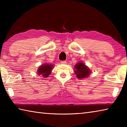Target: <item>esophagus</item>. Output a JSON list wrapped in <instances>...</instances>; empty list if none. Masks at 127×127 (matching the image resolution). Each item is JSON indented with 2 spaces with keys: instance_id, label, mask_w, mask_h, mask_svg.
Returning <instances> with one entry per match:
<instances>
[{
  "instance_id": "obj_1",
  "label": "esophagus",
  "mask_w": 127,
  "mask_h": 127,
  "mask_svg": "<svg viewBox=\"0 0 127 127\" xmlns=\"http://www.w3.org/2000/svg\"><path fill=\"white\" fill-rule=\"evenodd\" d=\"M61 63L62 64H66V61H61Z\"/></svg>"
}]
</instances>
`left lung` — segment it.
Returning <instances> with one entry per match:
<instances>
[{
  "mask_svg": "<svg viewBox=\"0 0 127 127\" xmlns=\"http://www.w3.org/2000/svg\"><path fill=\"white\" fill-rule=\"evenodd\" d=\"M74 73L78 79H85L89 77L91 70L83 62H78L74 66Z\"/></svg>",
  "mask_w": 127,
  "mask_h": 127,
  "instance_id": "1",
  "label": "left lung"
}]
</instances>
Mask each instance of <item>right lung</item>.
<instances>
[{
    "mask_svg": "<svg viewBox=\"0 0 127 127\" xmlns=\"http://www.w3.org/2000/svg\"><path fill=\"white\" fill-rule=\"evenodd\" d=\"M54 65L52 64L44 63L41 64L38 68L37 70V74L42 77L43 78H48L52 73Z\"/></svg>",
    "mask_w": 127,
    "mask_h": 127,
    "instance_id": "add662e5",
    "label": "right lung"
}]
</instances>
